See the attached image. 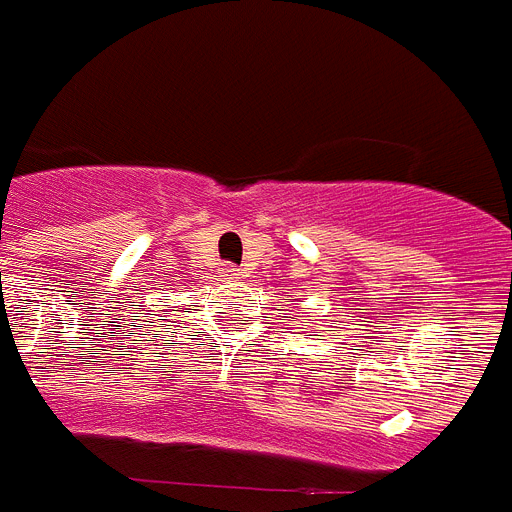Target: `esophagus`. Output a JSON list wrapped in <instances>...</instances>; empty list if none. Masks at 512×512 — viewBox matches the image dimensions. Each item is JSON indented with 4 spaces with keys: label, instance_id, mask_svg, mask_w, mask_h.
<instances>
[{
    "label": "esophagus",
    "instance_id": "obj_1",
    "mask_svg": "<svg viewBox=\"0 0 512 512\" xmlns=\"http://www.w3.org/2000/svg\"><path fill=\"white\" fill-rule=\"evenodd\" d=\"M219 277L222 280H240V269H235V266L225 264L222 269H219Z\"/></svg>",
    "mask_w": 512,
    "mask_h": 512
}]
</instances>
